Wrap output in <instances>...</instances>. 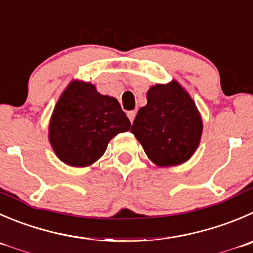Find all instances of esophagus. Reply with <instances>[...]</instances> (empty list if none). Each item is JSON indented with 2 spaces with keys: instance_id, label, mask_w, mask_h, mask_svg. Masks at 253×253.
Segmentation results:
<instances>
[{
  "instance_id": "esophagus-1",
  "label": "esophagus",
  "mask_w": 253,
  "mask_h": 253,
  "mask_svg": "<svg viewBox=\"0 0 253 253\" xmlns=\"http://www.w3.org/2000/svg\"><path fill=\"white\" fill-rule=\"evenodd\" d=\"M135 115H136V112H134V110H133V112H129L128 113V118H129V119H130L131 123H133L134 119H135Z\"/></svg>"
}]
</instances>
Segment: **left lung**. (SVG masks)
<instances>
[{"label":"left lung","mask_w":253,"mask_h":253,"mask_svg":"<svg viewBox=\"0 0 253 253\" xmlns=\"http://www.w3.org/2000/svg\"><path fill=\"white\" fill-rule=\"evenodd\" d=\"M146 99L130 131L156 167L184 164L196 151L204 129L203 118L191 95L172 79L167 84L151 85Z\"/></svg>","instance_id":"8db88e82"}]
</instances>
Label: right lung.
Listing matches in <instances>:
<instances>
[{
  "label": "right lung",
  "instance_id": "1",
  "mask_svg": "<svg viewBox=\"0 0 253 253\" xmlns=\"http://www.w3.org/2000/svg\"><path fill=\"white\" fill-rule=\"evenodd\" d=\"M130 125L114 97L100 94L89 82L73 79L53 109L48 139L64 164L85 168L102 158L109 141Z\"/></svg>",
  "mask_w": 253,
  "mask_h": 253
}]
</instances>
